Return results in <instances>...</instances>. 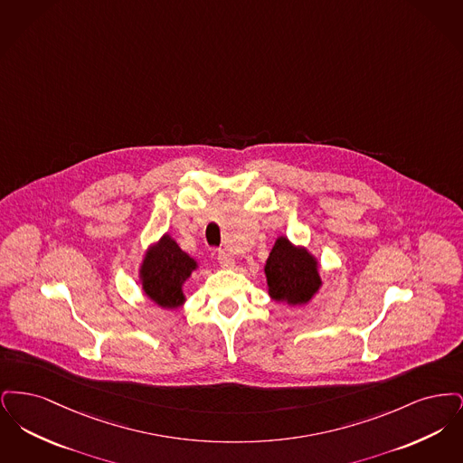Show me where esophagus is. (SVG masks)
I'll return each mask as SVG.
<instances>
[{
  "label": "esophagus",
  "instance_id": "esophagus-1",
  "mask_svg": "<svg viewBox=\"0 0 463 463\" xmlns=\"http://www.w3.org/2000/svg\"><path fill=\"white\" fill-rule=\"evenodd\" d=\"M217 260H219V264L223 267V269H232L234 267V259H232V255L231 253H227L225 250H221L219 253H217Z\"/></svg>",
  "mask_w": 463,
  "mask_h": 463
}]
</instances>
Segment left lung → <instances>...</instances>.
<instances>
[{
    "mask_svg": "<svg viewBox=\"0 0 463 463\" xmlns=\"http://www.w3.org/2000/svg\"><path fill=\"white\" fill-rule=\"evenodd\" d=\"M317 260L306 248L291 244L288 238H278L265 262L269 295L288 306H304L323 285Z\"/></svg>",
    "mask_w": 463,
    "mask_h": 463,
    "instance_id": "obj_1",
    "label": "left lung"
}]
</instances>
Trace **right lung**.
Masks as SVG:
<instances>
[{
    "mask_svg": "<svg viewBox=\"0 0 463 463\" xmlns=\"http://www.w3.org/2000/svg\"><path fill=\"white\" fill-rule=\"evenodd\" d=\"M196 269L198 262L182 251L175 240L165 234L147 250L142 260V289L159 307L178 308L185 302L182 287Z\"/></svg>",
    "mask_w": 463,
    "mask_h": 463,
    "instance_id": "obj_1",
    "label": "right lung"
}]
</instances>
